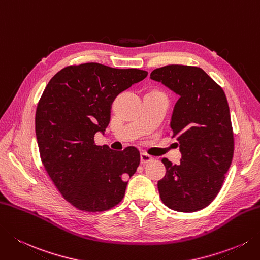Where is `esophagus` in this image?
<instances>
[{
	"mask_svg": "<svg viewBox=\"0 0 260 260\" xmlns=\"http://www.w3.org/2000/svg\"><path fill=\"white\" fill-rule=\"evenodd\" d=\"M151 160H153V156H151L150 154L145 153V152H142L141 153V164L145 165L147 162H150Z\"/></svg>",
	"mask_w": 260,
	"mask_h": 260,
	"instance_id": "1",
	"label": "esophagus"
}]
</instances>
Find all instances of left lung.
I'll return each mask as SVG.
<instances>
[{
    "instance_id": "8db88e82",
    "label": "left lung",
    "mask_w": 260,
    "mask_h": 260,
    "mask_svg": "<svg viewBox=\"0 0 260 260\" xmlns=\"http://www.w3.org/2000/svg\"><path fill=\"white\" fill-rule=\"evenodd\" d=\"M151 79L179 94L170 121L181 160L164 157L166 176L157 181L161 201L171 210L197 212L220 192L231 166L235 139L224 91L197 66L166 65Z\"/></svg>"
}]
</instances>
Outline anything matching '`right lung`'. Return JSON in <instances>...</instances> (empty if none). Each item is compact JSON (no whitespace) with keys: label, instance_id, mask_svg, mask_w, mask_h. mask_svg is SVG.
<instances>
[{"label":"right lung","instance_id":"add662e5","mask_svg":"<svg viewBox=\"0 0 260 260\" xmlns=\"http://www.w3.org/2000/svg\"><path fill=\"white\" fill-rule=\"evenodd\" d=\"M146 75L143 70L84 63L66 66L46 85L35 119L40 159L64 200L78 210L105 212L124 198L140 151L96 145L94 134L108 126L117 94Z\"/></svg>","mask_w":260,"mask_h":260}]
</instances>
